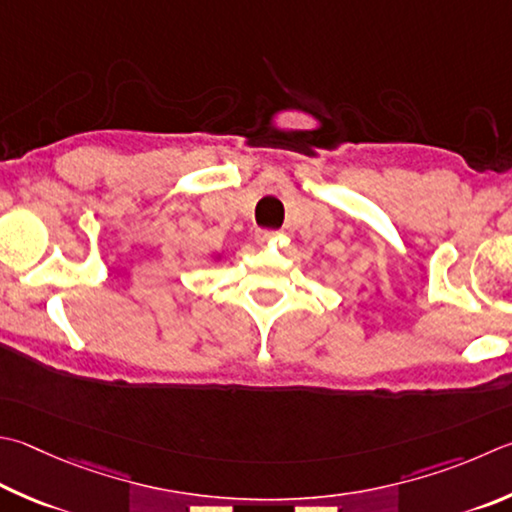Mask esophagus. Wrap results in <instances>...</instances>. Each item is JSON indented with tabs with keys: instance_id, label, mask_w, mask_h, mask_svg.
Here are the masks:
<instances>
[{
	"instance_id": "esophagus-1",
	"label": "esophagus",
	"mask_w": 512,
	"mask_h": 512,
	"mask_svg": "<svg viewBox=\"0 0 512 512\" xmlns=\"http://www.w3.org/2000/svg\"><path fill=\"white\" fill-rule=\"evenodd\" d=\"M280 237L282 235L277 230H262V232H259V239H262V241H277Z\"/></svg>"
}]
</instances>
